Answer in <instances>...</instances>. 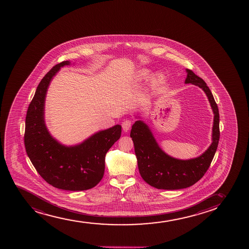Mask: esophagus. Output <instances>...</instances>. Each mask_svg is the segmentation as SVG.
<instances>
[{
    "instance_id": "34e87169",
    "label": "esophagus",
    "mask_w": 249,
    "mask_h": 249,
    "mask_svg": "<svg viewBox=\"0 0 249 249\" xmlns=\"http://www.w3.org/2000/svg\"><path fill=\"white\" fill-rule=\"evenodd\" d=\"M132 125V121L131 120H126L124 121L123 123H122V128H123V130L124 132H128L130 129V127Z\"/></svg>"
}]
</instances>
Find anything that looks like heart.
Masks as SVG:
<instances>
[{
  "instance_id": "heart-1",
  "label": "heart",
  "mask_w": 249,
  "mask_h": 249,
  "mask_svg": "<svg viewBox=\"0 0 249 249\" xmlns=\"http://www.w3.org/2000/svg\"><path fill=\"white\" fill-rule=\"evenodd\" d=\"M149 71H148L147 70H141L140 71H138V80H144V79H146V78L149 76ZM164 81H165V77H164V75H163V74L158 73V74L154 75V77L152 78V86H154V87H157V86L163 85V84L164 83Z\"/></svg>"
}]
</instances>
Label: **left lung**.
<instances>
[{"label": "left lung", "mask_w": 249, "mask_h": 249, "mask_svg": "<svg viewBox=\"0 0 249 249\" xmlns=\"http://www.w3.org/2000/svg\"><path fill=\"white\" fill-rule=\"evenodd\" d=\"M185 84H193L205 92L214 114L211 145L199 157L191 160L175 159L160 149L148 125L137 120L132 126L130 137L135 145L138 167L146 183L158 189H185L203 178L211 164L220 138L219 113L211 90L202 78L187 69Z\"/></svg>", "instance_id": "obj_1"}]
</instances>
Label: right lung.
<instances>
[{"label":"right lung","mask_w":249,"mask_h":249,"mask_svg":"<svg viewBox=\"0 0 249 249\" xmlns=\"http://www.w3.org/2000/svg\"><path fill=\"white\" fill-rule=\"evenodd\" d=\"M70 61L57 64L38 85L29 105L24 143L38 174L49 184L69 191L92 189L102 179L106 153L120 138L121 125L101 130L77 145H62L50 135L44 120L45 99L53 76Z\"/></svg>","instance_id":"obj_1"}]
</instances>
